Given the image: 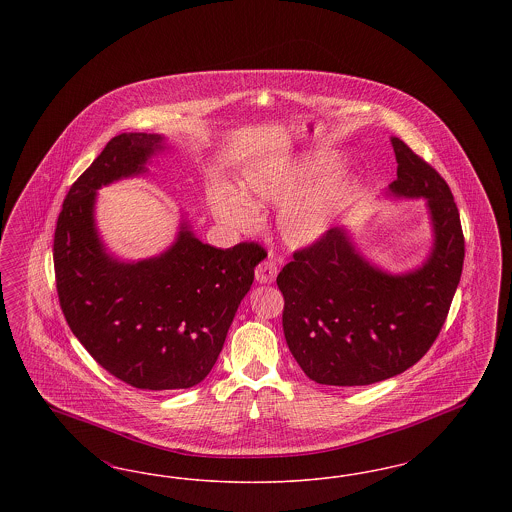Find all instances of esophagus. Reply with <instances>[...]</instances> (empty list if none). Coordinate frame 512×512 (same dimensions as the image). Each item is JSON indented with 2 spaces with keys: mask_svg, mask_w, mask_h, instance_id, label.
I'll return each instance as SVG.
<instances>
[{
  "mask_svg": "<svg viewBox=\"0 0 512 512\" xmlns=\"http://www.w3.org/2000/svg\"><path fill=\"white\" fill-rule=\"evenodd\" d=\"M276 274H278V267H276V261H272V259H265L255 268V278L261 284H272Z\"/></svg>",
  "mask_w": 512,
  "mask_h": 512,
  "instance_id": "34e87169",
  "label": "esophagus"
}]
</instances>
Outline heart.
I'll return each instance as SVG.
<instances>
[{
	"mask_svg": "<svg viewBox=\"0 0 512 512\" xmlns=\"http://www.w3.org/2000/svg\"><path fill=\"white\" fill-rule=\"evenodd\" d=\"M336 165L338 161L334 157L322 155L313 159H268L242 172L240 194L224 186L211 188L207 195L209 207L224 226L249 230L257 222V205L280 203L286 198L278 213L282 238L295 247L315 244L330 228L341 201L349 192V184L332 180L303 190L299 195L296 192L318 176L334 171Z\"/></svg>",
	"mask_w": 512,
	"mask_h": 512,
	"instance_id": "1",
	"label": "heart"
}]
</instances>
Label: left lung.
Listing matches in <instances>:
<instances>
[{"label":"left lung","instance_id":"1","mask_svg":"<svg viewBox=\"0 0 512 512\" xmlns=\"http://www.w3.org/2000/svg\"><path fill=\"white\" fill-rule=\"evenodd\" d=\"M390 192L426 197L436 244L424 267L391 276L365 261L341 228L293 251L276 284L282 326L303 372L326 386H368L418 363L439 336L464 261L459 209L447 182L399 138Z\"/></svg>","mask_w":512,"mask_h":512}]
</instances>
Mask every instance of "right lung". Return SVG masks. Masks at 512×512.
<instances>
[{"label":"right lung","instance_id":"add662e5","mask_svg":"<svg viewBox=\"0 0 512 512\" xmlns=\"http://www.w3.org/2000/svg\"><path fill=\"white\" fill-rule=\"evenodd\" d=\"M159 134L111 138L65 197L53 238L59 305L74 336L109 374L138 390H186L217 363L265 247L201 244L182 226L176 244L140 263L111 259L94 226L96 190L146 171Z\"/></svg>","mask_w":512,"mask_h":512}]
</instances>
